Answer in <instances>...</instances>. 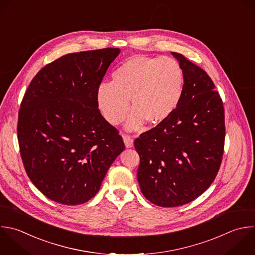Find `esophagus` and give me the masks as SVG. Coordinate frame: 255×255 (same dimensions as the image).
<instances>
[{
  "instance_id": "obj_1",
  "label": "esophagus",
  "mask_w": 255,
  "mask_h": 255,
  "mask_svg": "<svg viewBox=\"0 0 255 255\" xmlns=\"http://www.w3.org/2000/svg\"><path fill=\"white\" fill-rule=\"evenodd\" d=\"M123 137H124V141H125V144L127 147H131L133 145V138L131 135L124 134Z\"/></svg>"
}]
</instances>
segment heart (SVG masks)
I'll use <instances>...</instances> for the list:
<instances>
[{
  "instance_id": "b5f03b06",
  "label": "heart",
  "mask_w": 255,
  "mask_h": 255,
  "mask_svg": "<svg viewBox=\"0 0 255 255\" xmlns=\"http://www.w3.org/2000/svg\"><path fill=\"white\" fill-rule=\"evenodd\" d=\"M184 74L171 58L135 56L122 63L97 90V104L112 125L120 124L131 106L127 128H139L165 122L177 109L182 98Z\"/></svg>"
}]
</instances>
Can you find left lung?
Masks as SVG:
<instances>
[{
  "mask_svg": "<svg viewBox=\"0 0 255 255\" xmlns=\"http://www.w3.org/2000/svg\"><path fill=\"white\" fill-rule=\"evenodd\" d=\"M172 55L184 74L179 106L165 122L134 140L140 190L162 207L186 204L210 186L225 138L224 108L210 77L181 54Z\"/></svg>",
  "mask_w": 255,
  "mask_h": 255,
  "instance_id": "1",
  "label": "left lung"
}]
</instances>
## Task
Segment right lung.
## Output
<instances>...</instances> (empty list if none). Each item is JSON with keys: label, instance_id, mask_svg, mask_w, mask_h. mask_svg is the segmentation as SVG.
Returning a JSON list of instances; mask_svg holds the SVG:
<instances>
[{"label": "right lung", "instance_id": "add662e5", "mask_svg": "<svg viewBox=\"0 0 255 255\" xmlns=\"http://www.w3.org/2000/svg\"><path fill=\"white\" fill-rule=\"evenodd\" d=\"M120 52L65 55L46 65L25 93L17 128L21 157L31 181L51 200H90L126 147L97 104L98 87Z\"/></svg>", "mask_w": 255, "mask_h": 255}]
</instances>
